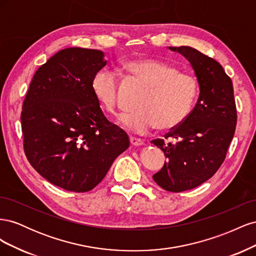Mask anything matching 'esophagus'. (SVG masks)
Wrapping results in <instances>:
<instances>
[{
	"label": "esophagus",
	"mask_w": 256,
	"mask_h": 256,
	"mask_svg": "<svg viewBox=\"0 0 256 256\" xmlns=\"http://www.w3.org/2000/svg\"><path fill=\"white\" fill-rule=\"evenodd\" d=\"M130 143L134 146H141L144 144L143 140H141V138H134V136H130Z\"/></svg>",
	"instance_id": "esophagus-1"
}]
</instances>
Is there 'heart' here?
<instances>
[{"label":"heart","instance_id":"heart-1","mask_svg":"<svg viewBox=\"0 0 256 256\" xmlns=\"http://www.w3.org/2000/svg\"><path fill=\"white\" fill-rule=\"evenodd\" d=\"M124 69L146 86L136 99V109L120 118L124 129L138 134L148 132L156 126L159 130H171L187 118L198 94V81L191 72L178 70L164 60L145 58L127 62ZM92 90L108 113L118 112V74L108 68L99 70L92 78Z\"/></svg>","mask_w":256,"mask_h":256}]
</instances>
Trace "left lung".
<instances>
[{
    "mask_svg": "<svg viewBox=\"0 0 256 256\" xmlns=\"http://www.w3.org/2000/svg\"><path fill=\"white\" fill-rule=\"evenodd\" d=\"M170 49L190 62L200 96L180 126L164 138L152 141L166 158L152 178L162 189L182 192L198 187L218 171L234 138L237 111L233 83L218 62L187 46Z\"/></svg>",
    "mask_w": 256,
    "mask_h": 256,
    "instance_id": "obj_1",
    "label": "left lung"
}]
</instances>
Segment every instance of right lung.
Returning <instances> with one entry per match:
<instances>
[{
	"instance_id": "1",
	"label": "right lung",
	"mask_w": 256,
	"mask_h": 256,
	"mask_svg": "<svg viewBox=\"0 0 256 256\" xmlns=\"http://www.w3.org/2000/svg\"><path fill=\"white\" fill-rule=\"evenodd\" d=\"M104 52L67 48L37 69L23 100V150L36 171L67 191L88 192L129 145L92 90Z\"/></svg>"
}]
</instances>
